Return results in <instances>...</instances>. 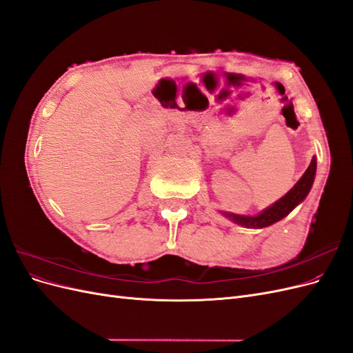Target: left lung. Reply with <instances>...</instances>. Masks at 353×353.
<instances>
[{
  "mask_svg": "<svg viewBox=\"0 0 353 353\" xmlns=\"http://www.w3.org/2000/svg\"><path fill=\"white\" fill-rule=\"evenodd\" d=\"M315 174H316V159L312 157L311 165L307 166L305 174L294 184V187L288 191L285 196H283L280 200L272 203L270 208H266L262 212H259L258 215H253V216L237 215V213L222 212V210H221V213L225 218H228L230 221L236 222L237 225H241L244 228L270 227V225H272V223L285 218L288 213H290L299 205V203H302L306 199L309 191H311V188H312Z\"/></svg>",
  "mask_w": 353,
  "mask_h": 353,
  "instance_id": "8db88e82",
  "label": "left lung"
}]
</instances>
